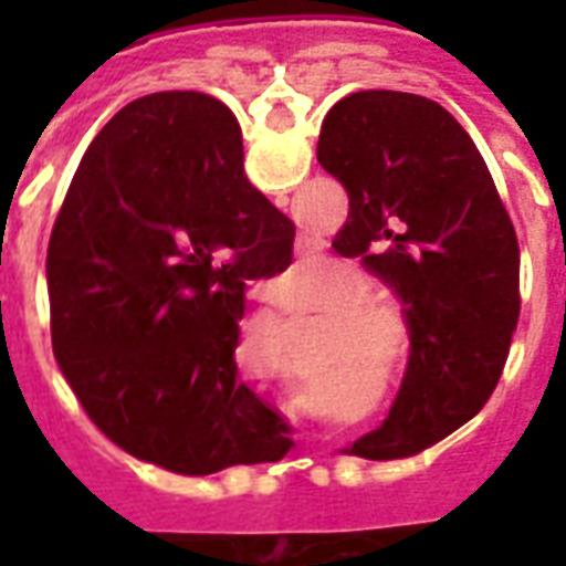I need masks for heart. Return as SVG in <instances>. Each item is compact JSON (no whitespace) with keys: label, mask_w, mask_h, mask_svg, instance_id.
<instances>
[{"label":"heart","mask_w":566,"mask_h":566,"mask_svg":"<svg viewBox=\"0 0 566 566\" xmlns=\"http://www.w3.org/2000/svg\"><path fill=\"white\" fill-rule=\"evenodd\" d=\"M291 272L296 275H315L321 272L318 260H294L291 263ZM331 284L336 296H367L369 294V275L364 270H357V266H336V272L331 275ZM379 315H388L391 318V312L379 303H355V306H345L343 308V318L352 321H367V318H379Z\"/></svg>","instance_id":"heart-1"}]
</instances>
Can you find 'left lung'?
Returning <instances> with one entry per match:
<instances>
[{
	"label": "left lung",
	"mask_w": 566,
	"mask_h": 566,
	"mask_svg": "<svg viewBox=\"0 0 566 566\" xmlns=\"http://www.w3.org/2000/svg\"><path fill=\"white\" fill-rule=\"evenodd\" d=\"M318 163L348 193L333 248L394 287L412 339L391 416L352 454L406 458L467 424L497 388L522 308L518 239L470 133L427 96L339 99Z\"/></svg>",
	"instance_id": "8db88e82"
}]
</instances>
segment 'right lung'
Listing matches in <instances>:
<instances>
[{
	"instance_id": "right-lung-1",
	"label": "right lung",
	"mask_w": 566,
	"mask_h": 566,
	"mask_svg": "<svg viewBox=\"0 0 566 566\" xmlns=\"http://www.w3.org/2000/svg\"><path fill=\"white\" fill-rule=\"evenodd\" d=\"M291 245L227 105L197 91L124 105L48 245L54 357L93 424L169 473L279 461L294 442L242 385L235 345L248 282L287 270Z\"/></svg>"
}]
</instances>
